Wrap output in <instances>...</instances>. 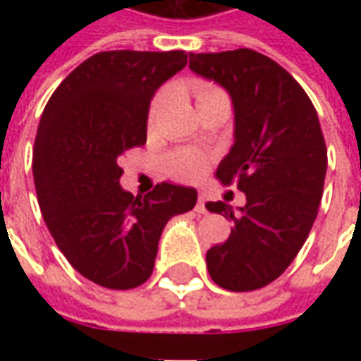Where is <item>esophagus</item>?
Segmentation results:
<instances>
[{
	"label": "esophagus",
	"mask_w": 361,
	"mask_h": 361,
	"mask_svg": "<svg viewBox=\"0 0 361 361\" xmlns=\"http://www.w3.org/2000/svg\"><path fill=\"white\" fill-rule=\"evenodd\" d=\"M195 211L199 212V214H207V212H209V209H207V197H204V195L197 197Z\"/></svg>",
	"instance_id": "obj_1"
}]
</instances>
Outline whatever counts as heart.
I'll return each mask as SVG.
<instances>
[{
	"instance_id": "b5f03b06",
	"label": "heart",
	"mask_w": 361,
	"mask_h": 361,
	"mask_svg": "<svg viewBox=\"0 0 361 361\" xmlns=\"http://www.w3.org/2000/svg\"><path fill=\"white\" fill-rule=\"evenodd\" d=\"M191 90L197 98V104L212 102V100H228L226 92L222 89H219L216 85L207 81H195L191 85ZM166 102V92H160V94L154 96V100L150 104L149 110V123L152 126L158 119V114L162 110V106ZM168 173L180 181H195L199 178H203L204 172L209 170V158L204 157L203 152L193 149H181L176 150L173 154H170L168 158Z\"/></svg>"
}]
</instances>
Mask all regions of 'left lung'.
Masks as SVG:
<instances>
[{
	"label": "left lung",
	"mask_w": 361,
	"mask_h": 361,
	"mask_svg": "<svg viewBox=\"0 0 361 361\" xmlns=\"http://www.w3.org/2000/svg\"><path fill=\"white\" fill-rule=\"evenodd\" d=\"M189 69L232 98L234 145L216 180L245 193L238 212L207 203L234 222L226 242L207 251V269L220 288L257 290L286 271L317 216L326 173L317 111L284 67L250 48L189 54Z\"/></svg>",
	"instance_id": "1"
}]
</instances>
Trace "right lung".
Returning <instances> with one entry per match:
<instances>
[{
    "instance_id": "add662e5",
    "label": "right lung",
    "mask_w": 361,
    "mask_h": 361,
    "mask_svg": "<svg viewBox=\"0 0 361 361\" xmlns=\"http://www.w3.org/2000/svg\"><path fill=\"white\" fill-rule=\"evenodd\" d=\"M185 66L181 50L100 51L44 108L32 154L38 204L59 251L98 286L147 282L166 222L197 203L195 189L168 181L145 197L119 185V157L147 142L152 96Z\"/></svg>"
}]
</instances>
